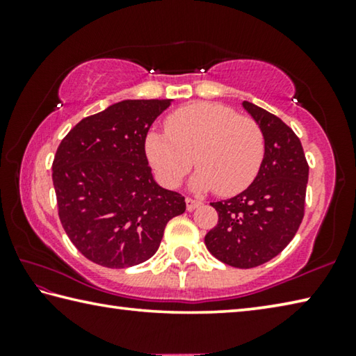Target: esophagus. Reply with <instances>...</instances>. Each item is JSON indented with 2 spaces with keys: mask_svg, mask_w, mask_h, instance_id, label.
<instances>
[{
  "mask_svg": "<svg viewBox=\"0 0 356 356\" xmlns=\"http://www.w3.org/2000/svg\"><path fill=\"white\" fill-rule=\"evenodd\" d=\"M185 202H186V210H195L196 207L202 206V201H200V200H193V197H186Z\"/></svg>",
  "mask_w": 356,
  "mask_h": 356,
  "instance_id": "obj_1",
  "label": "esophagus"
}]
</instances>
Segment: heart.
<instances>
[{"instance_id":"obj_1","label":"heart","mask_w":356,"mask_h":356,"mask_svg":"<svg viewBox=\"0 0 356 356\" xmlns=\"http://www.w3.org/2000/svg\"><path fill=\"white\" fill-rule=\"evenodd\" d=\"M165 129L166 135H147L146 154L168 186H177L196 163V190L215 188L221 196H232L261 170L265 155L261 125L232 108L206 102L186 105L166 119Z\"/></svg>"}]
</instances>
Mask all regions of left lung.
Here are the masks:
<instances>
[{
    "instance_id": "8db88e82",
    "label": "left lung",
    "mask_w": 356,
    "mask_h": 356,
    "mask_svg": "<svg viewBox=\"0 0 356 356\" xmlns=\"http://www.w3.org/2000/svg\"><path fill=\"white\" fill-rule=\"evenodd\" d=\"M243 108L261 125L265 155L248 188L210 202L218 225L207 232V250L231 267L252 268L272 261L291 243L305 216L309 165L300 138L287 124L250 102Z\"/></svg>"
}]
</instances>
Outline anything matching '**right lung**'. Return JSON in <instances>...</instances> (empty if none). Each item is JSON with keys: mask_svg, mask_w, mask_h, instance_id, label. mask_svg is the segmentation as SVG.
Instances as JSON below:
<instances>
[{"mask_svg": "<svg viewBox=\"0 0 356 356\" xmlns=\"http://www.w3.org/2000/svg\"><path fill=\"white\" fill-rule=\"evenodd\" d=\"M170 99L124 100L81 119L53 160L58 215L81 254L108 268L152 257L185 197L154 182L146 136Z\"/></svg>", "mask_w": 356, "mask_h": 356, "instance_id": "obj_1", "label": "right lung"}]
</instances>
